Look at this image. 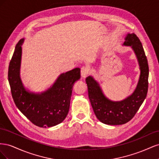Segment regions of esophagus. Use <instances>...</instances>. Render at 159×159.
<instances>
[{
    "label": "esophagus",
    "instance_id": "obj_1",
    "mask_svg": "<svg viewBox=\"0 0 159 159\" xmlns=\"http://www.w3.org/2000/svg\"><path fill=\"white\" fill-rule=\"evenodd\" d=\"M89 74V69L87 67H82V68H81V78H85L86 77H87L88 74Z\"/></svg>",
    "mask_w": 159,
    "mask_h": 159
}]
</instances>
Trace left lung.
<instances>
[{
	"label": "left lung",
	"mask_w": 159,
	"mask_h": 159,
	"mask_svg": "<svg viewBox=\"0 0 159 159\" xmlns=\"http://www.w3.org/2000/svg\"><path fill=\"white\" fill-rule=\"evenodd\" d=\"M124 46H131L135 54L141 74L136 89L129 97L120 102H113L105 97L99 84L92 76L85 80L89 99L95 116L103 123L117 125L129 122L136 114L148 91V65L142 44L135 34H128Z\"/></svg>",
	"instance_id": "8db88e82"
}]
</instances>
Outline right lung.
<instances>
[{
	"label": "right lung",
	"mask_w": 159,
	"mask_h": 159,
	"mask_svg": "<svg viewBox=\"0 0 159 159\" xmlns=\"http://www.w3.org/2000/svg\"><path fill=\"white\" fill-rule=\"evenodd\" d=\"M18 42L8 67V78L14 103L35 125L50 127L61 123L70 109L74 84L80 78L77 68L61 74L50 88L40 93L26 90L20 77L22 44Z\"/></svg>",
	"instance_id": "add662e5"
}]
</instances>
